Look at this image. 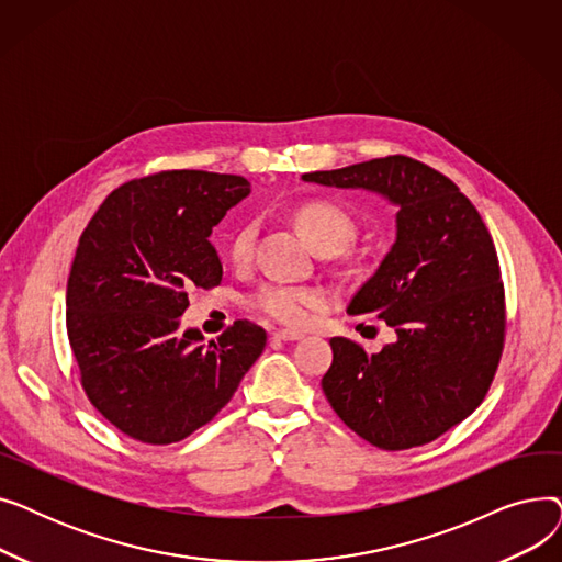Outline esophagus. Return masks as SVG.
I'll return each mask as SVG.
<instances>
[{
  "label": "esophagus",
  "instance_id": "esophagus-1",
  "mask_svg": "<svg viewBox=\"0 0 562 562\" xmlns=\"http://www.w3.org/2000/svg\"><path fill=\"white\" fill-rule=\"evenodd\" d=\"M273 339H278V341H299V339H303V335L293 333V330H276Z\"/></svg>",
  "mask_w": 562,
  "mask_h": 562
}]
</instances>
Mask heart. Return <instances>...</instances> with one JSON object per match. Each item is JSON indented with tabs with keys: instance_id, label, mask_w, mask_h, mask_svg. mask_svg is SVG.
I'll list each match as a JSON object with an SVG mask.
<instances>
[{
	"instance_id": "obj_1",
	"label": "heart",
	"mask_w": 562,
	"mask_h": 562,
	"mask_svg": "<svg viewBox=\"0 0 562 562\" xmlns=\"http://www.w3.org/2000/svg\"><path fill=\"white\" fill-rule=\"evenodd\" d=\"M296 225L318 250L341 252L356 236V223L346 210L333 202H307L296 212ZM255 223H244L229 236L227 255L234 263H246L255 248ZM255 310L284 326H305L316 310L326 305V293L314 286L263 284L252 296Z\"/></svg>"
}]
</instances>
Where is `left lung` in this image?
<instances>
[{
  "instance_id": "obj_1",
  "label": "left lung",
  "mask_w": 562,
  "mask_h": 562,
  "mask_svg": "<svg viewBox=\"0 0 562 562\" xmlns=\"http://www.w3.org/2000/svg\"><path fill=\"white\" fill-rule=\"evenodd\" d=\"M303 182L362 189L396 206V239L348 314H375L396 339L380 352L333 337L321 387L369 445H428L485 398L504 348L506 310L492 236L460 189L403 155L305 172Z\"/></svg>"
}]
</instances>
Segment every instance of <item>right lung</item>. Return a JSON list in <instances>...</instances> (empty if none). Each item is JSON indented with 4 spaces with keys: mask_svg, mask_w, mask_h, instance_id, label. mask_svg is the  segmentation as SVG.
Listing matches in <instances>:
<instances>
[{
    "mask_svg": "<svg viewBox=\"0 0 562 562\" xmlns=\"http://www.w3.org/2000/svg\"><path fill=\"white\" fill-rule=\"evenodd\" d=\"M248 193L239 175L166 170L115 189L81 234L66 291L81 385L104 419L145 445L212 422L266 346L248 321L210 344L180 330L187 291L223 280L212 229Z\"/></svg>",
    "mask_w": 562,
    "mask_h": 562,
    "instance_id": "add662e5",
    "label": "right lung"
}]
</instances>
